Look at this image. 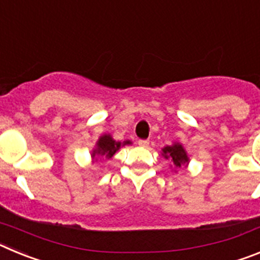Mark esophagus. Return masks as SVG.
<instances>
[{"label": "esophagus", "instance_id": "obj_1", "mask_svg": "<svg viewBox=\"0 0 260 260\" xmlns=\"http://www.w3.org/2000/svg\"><path fill=\"white\" fill-rule=\"evenodd\" d=\"M138 144L141 147H147L150 144V141H147V139H139V141H138Z\"/></svg>", "mask_w": 260, "mask_h": 260}]
</instances>
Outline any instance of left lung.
Segmentation results:
<instances>
[{"instance_id": "obj_1", "label": "left lung", "mask_w": 260, "mask_h": 260, "mask_svg": "<svg viewBox=\"0 0 260 260\" xmlns=\"http://www.w3.org/2000/svg\"><path fill=\"white\" fill-rule=\"evenodd\" d=\"M162 156H164L167 160H171L176 168H181L183 164H187V162H189L187 153H186L182 144L180 143H174L172 144V146L164 147V148H162Z\"/></svg>"}]
</instances>
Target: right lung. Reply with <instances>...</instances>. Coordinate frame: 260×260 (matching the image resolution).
I'll return each instance as SVG.
<instances>
[{
    "label": "right lung",
    "instance_id": "obj_1",
    "mask_svg": "<svg viewBox=\"0 0 260 260\" xmlns=\"http://www.w3.org/2000/svg\"><path fill=\"white\" fill-rule=\"evenodd\" d=\"M126 144H132V142L125 141L123 143H121V142L114 141L109 134H104L99 138L95 150L92 151L91 156H92V158H96V160H98V157L110 158L121 148V146H126Z\"/></svg>",
    "mask_w": 260,
    "mask_h": 260
}]
</instances>
